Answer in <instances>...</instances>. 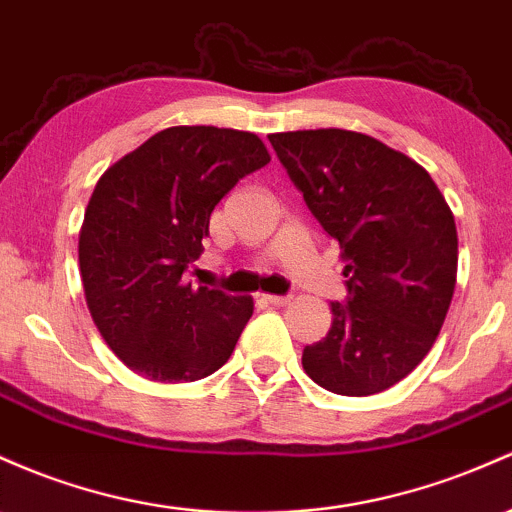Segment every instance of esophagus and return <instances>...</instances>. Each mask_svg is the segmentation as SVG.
Wrapping results in <instances>:
<instances>
[{"mask_svg":"<svg viewBox=\"0 0 512 512\" xmlns=\"http://www.w3.org/2000/svg\"><path fill=\"white\" fill-rule=\"evenodd\" d=\"M262 301L272 303V306H286L291 301V296H277V294H262Z\"/></svg>","mask_w":512,"mask_h":512,"instance_id":"1","label":"esophagus"}]
</instances>
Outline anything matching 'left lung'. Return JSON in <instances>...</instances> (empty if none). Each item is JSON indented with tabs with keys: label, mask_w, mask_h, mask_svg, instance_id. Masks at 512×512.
<instances>
[{
	"label": "left lung",
	"mask_w": 512,
	"mask_h": 512,
	"mask_svg": "<svg viewBox=\"0 0 512 512\" xmlns=\"http://www.w3.org/2000/svg\"><path fill=\"white\" fill-rule=\"evenodd\" d=\"M269 143L345 262L347 303L303 350L306 374L340 396L406 379L440 335L457 284V226L413 157L342 128L272 133Z\"/></svg>",
	"instance_id": "1"
}]
</instances>
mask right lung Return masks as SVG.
I'll list each match as a JSON object with an SVG mask.
<instances>
[{
    "label": "right lung",
    "instance_id": "obj_1",
    "mask_svg": "<svg viewBox=\"0 0 512 512\" xmlns=\"http://www.w3.org/2000/svg\"><path fill=\"white\" fill-rule=\"evenodd\" d=\"M269 162L250 131L172 126L99 177L80 228L94 325L128 369L162 384L204 379L233 355L250 296L192 286L218 201Z\"/></svg>",
    "mask_w": 512,
    "mask_h": 512
}]
</instances>
